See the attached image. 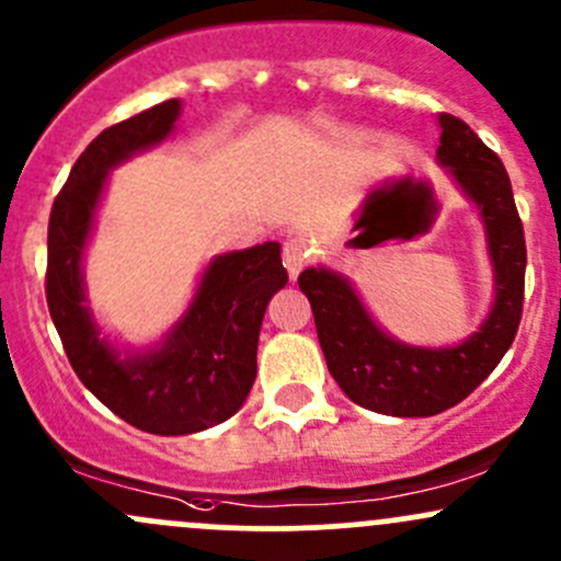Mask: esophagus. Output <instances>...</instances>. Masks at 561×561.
<instances>
[{
    "label": "esophagus",
    "instance_id": "obj_1",
    "mask_svg": "<svg viewBox=\"0 0 561 561\" xmlns=\"http://www.w3.org/2000/svg\"><path fill=\"white\" fill-rule=\"evenodd\" d=\"M307 262H310V245L305 238H291L283 243V267L288 270V278L297 280Z\"/></svg>",
    "mask_w": 561,
    "mask_h": 561
}]
</instances>
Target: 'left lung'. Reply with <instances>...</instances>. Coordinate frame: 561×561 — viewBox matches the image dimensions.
<instances>
[{
	"label": "left lung",
	"mask_w": 561,
	"mask_h": 561,
	"mask_svg": "<svg viewBox=\"0 0 561 561\" xmlns=\"http://www.w3.org/2000/svg\"><path fill=\"white\" fill-rule=\"evenodd\" d=\"M438 128L436 158L479 208L495 273V302L479 331L451 347L407 345L377 327L345 275L327 267L299 275L331 377L358 407L390 417H431L471 396L500 364L522 321L527 249L508 173L462 119L438 114Z\"/></svg>",
	"instance_id": "1"
}]
</instances>
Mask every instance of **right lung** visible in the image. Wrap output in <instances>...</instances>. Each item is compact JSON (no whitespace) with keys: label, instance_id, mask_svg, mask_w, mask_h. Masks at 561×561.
<instances>
[{"label":"right lung","instance_id":"1","mask_svg":"<svg viewBox=\"0 0 561 561\" xmlns=\"http://www.w3.org/2000/svg\"><path fill=\"white\" fill-rule=\"evenodd\" d=\"M182 101L101 130L58 192L47 225L45 291L71 369L117 417L154 436H186L230 420L256 379L264 310L288 283L280 243L210 259L179 323L149 351H117L85 305L82 256L112 168L173 134Z\"/></svg>","mask_w":561,"mask_h":561}]
</instances>
